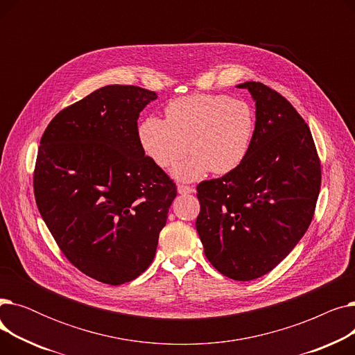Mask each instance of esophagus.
Wrapping results in <instances>:
<instances>
[{"mask_svg":"<svg viewBox=\"0 0 355 355\" xmlns=\"http://www.w3.org/2000/svg\"><path fill=\"white\" fill-rule=\"evenodd\" d=\"M177 190H178L180 194H191V193H194L193 187H189V185H184V184H180Z\"/></svg>","mask_w":355,"mask_h":355,"instance_id":"34e87169","label":"esophagus"}]
</instances>
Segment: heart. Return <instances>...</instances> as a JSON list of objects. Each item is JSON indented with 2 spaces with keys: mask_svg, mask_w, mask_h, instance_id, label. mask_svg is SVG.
I'll return each mask as SVG.
<instances>
[{
  "mask_svg": "<svg viewBox=\"0 0 355 355\" xmlns=\"http://www.w3.org/2000/svg\"><path fill=\"white\" fill-rule=\"evenodd\" d=\"M256 110L245 99L200 93L170 102L165 119L145 118L138 128L144 154L175 178L196 181L209 171L223 175L248 158L256 135Z\"/></svg>",
  "mask_w": 355,
  "mask_h": 355,
  "instance_id": "b5f03b06",
  "label": "heart"
}]
</instances>
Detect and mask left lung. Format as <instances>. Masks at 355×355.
<instances>
[{"label":"left lung","instance_id":"obj_1","mask_svg":"<svg viewBox=\"0 0 355 355\" xmlns=\"http://www.w3.org/2000/svg\"><path fill=\"white\" fill-rule=\"evenodd\" d=\"M256 102V135L234 171L197 185L196 229L209 262L234 281L276 268L308 230L321 162L308 125L276 90L240 83Z\"/></svg>","mask_w":355,"mask_h":355}]
</instances>
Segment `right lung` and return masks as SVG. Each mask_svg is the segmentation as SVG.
Masks as SVG:
<instances>
[{"mask_svg": "<svg viewBox=\"0 0 355 355\" xmlns=\"http://www.w3.org/2000/svg\"><path fill=\"white\" fill-rule=\"evenodd\" d=\"M157 93L109 85L55 115L34 168L37 207L69 262L107 285L153 263L177 196L138 141L139 112Z\"/></svg>", "mask_w": 355, "mask_h": 355, "instance_id": "add662e5", "label": "right lung"}]
</instances>
